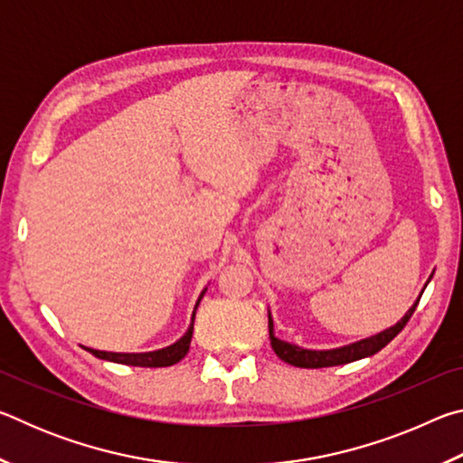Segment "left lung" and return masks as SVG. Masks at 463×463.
Masks as SVG:
<instances>
[{
	"instance_id": "obj_1",
	"label": "left lung",
	"mask_w": 463,
	"mask_h": 463,
	"mask_svg": "<svg viewBox=\"0 0 463 463\" xmlns=\"http://www.w3.org/2000/svg\"><path fill=\"white\" fill-rule=\"evenodd\" d=\"M420 300V298H419ZM419 300L414 302V307L406 312V315L398 320L394 326L386 328V331H382L378 335L370 336V339H364V341H357L354 345H347V347H339V349H328V351H312V349H302L298 347V345L292 343H286L278 339L276 335H273V320L269 317V341H271V349L276 351V355L281 359V362H286L289 365H296V367H331V365H343V364H351L355 362V359H364V357H370L373 354H378L380 349L386 347V345L394 339V336L402 331L409 323L414 308H417Z\"/></svg>"
}]
</instances>
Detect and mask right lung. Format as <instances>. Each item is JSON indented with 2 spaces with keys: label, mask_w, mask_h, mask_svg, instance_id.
<instances>
[{
  "label": "right lung",
  "mask_w": 463,
  "mask_h": 463,
  "mask_svg": "<svg viewBox=\"0 0 463 463\" xmlns=\"http://www.w3.org/2000/svg\"><path fill=\"white\" fill-rule=\"evenodd\" d=\"M206 294V289L200 294L198 302H195V308H198V304L202 300V296ZM195 308H194V315H192V325L187 328V333L182 336V339L175 341L174 345H169L165 349H159V351H151V354H109V351H98V349H90V354H93L99 359H106V362H114V364H127V365H137V367H167V365H174L177 362H182V359L187 355V351H190V343H192V335H194V318H195Z\"/></svg>",
  "instance_id": "obj_1"
}]
</instances>
